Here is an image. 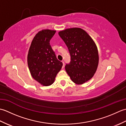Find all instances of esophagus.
Returning a JSON list of instances; mask_svg holds the SVG:
<instances>
[{"label":"esophagus","mask_w":126,"mask_h":126,"mask_svg":"<svg viewBox=\"0 0 126 126\" xmlns=\"http://www.w3.org/2000/svg\"><path fill=\"white\" fill-rule=\"evenodd\" d=\"M62 63H63V66H62V68H64V65H65V64H64V61H62Z\"/></svg>","instance_id":"esophagus-1"}]
</instances>
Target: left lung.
<instances>
[{
    "label": "left lung",
    "mask_w": 126,
    "mask_h": 126,
    "mask_svg": "<svg viewBox=\"0 0 126 126\" xmlns=\"http://www.w3.org/2000/svg\"><path fill=\"white\" fill-rule=\"evenodd\" d=\"M70 55L65 70L74 83L81 84L93 77L97 69L98 54L92 38L80 28H71L58 33Z\"/></svg>",
    "instance_id": "8db88e82"
}]
</instances>
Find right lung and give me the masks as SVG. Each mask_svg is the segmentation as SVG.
Wrapping results in <instances>:
<instances>
[{"mask_svg": "<svg viewBox=\"0 0 126 126\" xmlns=\"http://www.w3.org/2000/svg\"><path fill=\"white\" fill-rule=\"evenodd\" d=\"M56 31H39L32 41L28 55L29 70L33 78L44 86H49L55 81L63 66L57 60L50 41Z\"/></svg>", "mask_w": 126, "mask_h": 126, "instance_id": "right-lung-1", "label": "right lung"}]
</instances>
